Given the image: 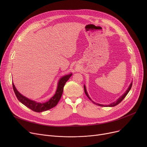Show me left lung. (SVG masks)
<instances>
[{
    "instance_id": "8db88e82",
    "label": "left lung",
    "mask_w": 147,
    "mask_h": 147,
    "mask_svg": "<svg viewBox=\"0 0 147 147\" xmlns=\"http://www.w3.org/2000/svg\"><path fill=\"white\" fill-rule=\"evenodd\" d=\"M132 82L130 83V86H129V87L127 88V89L126 90V92L125 93L123 94L122 96H121L115 102H113V103H111V104H110V105H102V104H96V105H99V106H101V107H114V106H115V105H118L119 103H120L121 101H122V100L124 99L125 97H126V96L127 95V94L129 93V92L130 91V89H131V88H132ZM84 92H85V94L86 95V96L89 98V99L90 100V101H92V102H93V103L94 104H95V102H94L93 101H92V99H90V98L89 96V95H88V92H87V90H86V86L84 85Z\"/></svg>"
}]
</instances>
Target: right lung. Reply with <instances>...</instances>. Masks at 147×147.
I'll return each mask as SVG.
<instances>
[{
	"mask_svg": "<svg viewBox=\"0 0 147 147\" xmlns=\"http://www.w3.org/2000/svg\"><path fill=\"white\" fill-rule=\"evenodd\" d=\"M71 75L72 74L65 75V76H63V78H61L60 79V80L58 82L55 94L53 96H52L49 101L45 103L37 102L34 101H32V100L29 99L28 98L25 97L24 96H23L17 90L16 88H15L13 83H12L13 89L15 92V95H16L17 99L19 100L20 102H21L22 104H24L27 107L29 108V109L32 110L35 112L40 113L52 109L53 107H55L57 105L59 99H61L62 94H63L65 84L69 79V78L71 76Z\"/></svg>",
	"mask_w": 147,
	"mask_h": 147,
	"instance_id": "add662e5",
	"label": "right lung"
}]
</instances>
